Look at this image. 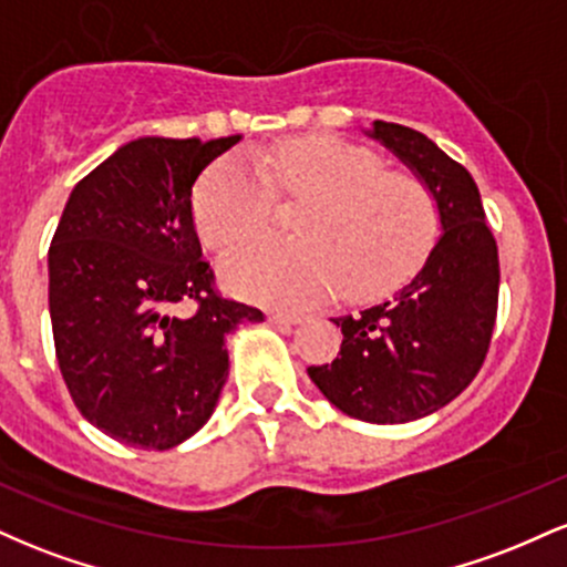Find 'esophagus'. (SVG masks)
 I'll use <instances>...</instances> for the list:
<instances>
[{"label":"esophagus","instance_id":"34e87169","mask_svg":"<svg viewBox=\"0 0 567 567\" xmlns=\"http://www.w3.org/2000/svg\"><path fill=\"white\" fill-rule=\"evenodd\" d=\"M269 320L275 324H298L306 320L303 311H271Z\"/></svg>","mask_w":567,"mask_h":567}]
</instances>
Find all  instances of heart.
Wrapping results in <instances>:
<instances>
[{"label": "heart", "instance_id": "1", "mask_svg": "<svg viewBox=\"0 0 567 567\" xmlns=\"http://www.w3.org/2000/svg\"><path fill=\"white\" fill-rule=\"evenodd\" d=\"M275 194L303 202L296 243L256 239L220 258L224 282L252 301L306 303L338 288L351 298L375 296L405 282L437 239L432 188L338 138L277 143L252 154V165L213 162L192 197L199 239L224 250L264 231Z\"/></svg>", "mask_w": 567, "mask_h": 567}]
</instances>
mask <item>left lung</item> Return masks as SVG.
I'll return each instance as SVG.
<instances>
[{
  "label": "left lung",
  "instance_id": "1",
  "mask_svg": "<svg viewBox=\"0 0 567 567\" xmlns=\"http://www.w3.org/2000/svg\"><path fill=\"white\" fill-rule=\"evenodd\" d=\"M368 135L432 188L442 234L405 288L333 317L341 351L311 365L309 379L351 419L408 424L445 408L483 368L498 311V247L464 165L413 127L375 120Z\"/></svg>",
  "mask_w": 567,
  "mask_h": 567
}]
</instances>
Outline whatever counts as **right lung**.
Here are the masks:
<instances>
[{"instance_id":"right-lung-1","label":"right lung","mask_w":567,"mask_h":567,"mask_svg":"<svg viewBox=\"0 0 567 567\" xmlns=\"http://www.w3.org/2000/svg\"><path fill=\"white\" fill-rule=\"evenodd\" d=\"M237 141H130L63 207L48 252L58 368L76 410L125 445L171 451L199 432L229 375L226 336L264 320L216 290L192 218L194 181Z\"/></svg>"}]
</instances>
